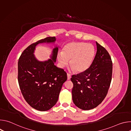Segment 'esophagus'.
<instances>
[{
	"label": "esophagus",
	"mask_w": 131,
	"mask_h": 131,
	"mask_svg": "<svg viewBox=\"0 0 131 131\" xmlns=\"http://www.w3.org/2000/svg\"><path fill=\"white\" fill-rule=\"evenodd\" d=\"M67 79L68 80H70V78H71V75L68 73H67Z\"/></svg>",
	"instance_id": "obj_1"
}]
</instances>
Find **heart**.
Wrapping results in <instances>:
<instances>
[{
    "label": "heart",
    "mask_w": 131,
    "mask_h": 131,
    "mask_svg": "<svg viewBox=\"0 0 131 131\" xmlns=\"http://www.w3.org/2000/svg\"><path fill=\"white\" fill-rule=\"evenodd\" d=\"M95 54L93 46L83 42H71L66 45L62 53L57 55L58 60L62 66L68 63L72 69L77 72L86 71L91 66Z\"/></svg>",
    "instance_id": "b5f03b06"
}]
</instances>
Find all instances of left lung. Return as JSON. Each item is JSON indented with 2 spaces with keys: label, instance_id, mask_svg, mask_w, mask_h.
I'll return each instance as SVG.
<instances>
[{
  "label": "left lung",
  "instance_id": "obj_1",
  "mask_svg": "<svg viewBox=\"0 0 131 131\" xmlns=\"http://www.w3.org/2000/svg\"><path fill=\"white\" fill-rule=\"evenodd\" d=\"M97 51L90 67L84 72L73 75L72 97L80 109L96 107L104 100L112 78L113 63L108 51L96 42Z\"/></svg>",
  "mask_w": 131,
  "mask_h": 131
}]
</instances>
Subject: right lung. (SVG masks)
Instances as JSON below:
<instances>
[{
  "instance_id": "add662e5",
  "label": "right lung",
  "mask_w": 131,
  "mask_h": 131,
  "mask_svg": "<svg viewBox=\"0 0 131 131\" xmlns=\"http://www.w3.org/2000/svg\"><path fill=\"white\" fill-rule=\"evenodd\" d=\"M55 37H48L31 44L22 52L18 61V82L22 94L33 108L47 111L58 101L63 84L67 80L63 69L54 65L59 48L55 47L51 59L40 62L34 54L36 46L41 43H54Z\"/></svg>"
}]
</instances>
